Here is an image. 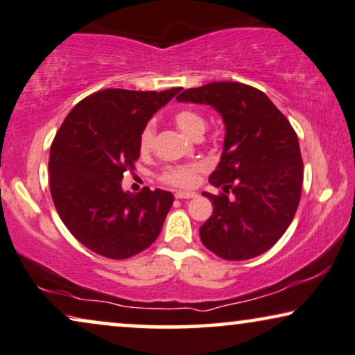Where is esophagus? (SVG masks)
<instances>
[{
  "label": "esophagus",
  "instance_id": "1",
  "mask_svg": "<svg viewBox=\"0 0 355 355\" xmlns=\"http://www.w3.org/2000/svg\"><path fill=\"white\" fill-rule=\"evenodd\" d=\"M196 193L195 191H175V198L178 200H190L195 198Z\"/></svg>",
  "mask_w": 355,
  "mask_h": 355
}]
</instances>
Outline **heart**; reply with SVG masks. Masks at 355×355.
Masks as SVG:
<instances>
[{
    "instance_id": "heart-1",
    "label": "heart",
    "mask_w": 355,
    "mask_h": 355,
    "mask_svg": "<svg viewBox=\"0 0 355 355\" xmlns=\"http://www.w3.org/2000/svg\"><path fill=\"white\" fill-rule=\"evenodd\" d=\"M175 124L182 129L187 136L196 137L201 136L206 128V121L203 114L198 113L195 110H180L177 111L173 116ZM154 136H155V125L152 123H147L142 128L141 134H139V149L142 152H149L152 144H154ZM205 168L203 164L195 162V164H187V165H175V167L165 168L162 175H160V180L167 185L178 187V188H188L191 187L196 180V175Z\"/></svg>"
}]
</instances>
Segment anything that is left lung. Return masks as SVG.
Returning a JSON list of instances; mask_svg holds the SVG:
<instances>
[{
	"label": "left lung",
	"mask_w": 355,
	"mask_h": 355,
	"mask_svg": "<svg viewBox=\"0 0 355 355\" xmlns=\"http://www.w3.org/2000/svg\"><path fill=\"white\" fill-rule=\"evenodd\" d=\"M178 101L211 105L223 116L226 137L221 162L203 193L213 214L200 227L206 249L226 260L267 252L297 213L303 187L298 136L266 93L239 82L188 88Z\"/></svg>",
	"instance_id": "left-lung-1"
}]
</instances>
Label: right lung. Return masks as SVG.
Masks as SVG:
<instances>
[{
  "instance_id": "right-lung-1",
  "label": "right lung",
  "mask_w": 355,
  "mask_h": 355,
  "mask_svg": "<svg viewBox=\"0 0 355 355\" xmlns=\"http://www.w3.org/2000/svg\"><path fill=\"white\" fill-rule=\"evenodd\" d=\"M182 88L93 93L67 114L51 146V195L62 221L85 248L123 260L149 248L173 203L165 190L124 193V173L136 170L139 134Z\"/></svg>"
}]
</instances>
